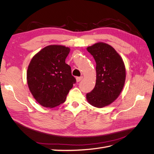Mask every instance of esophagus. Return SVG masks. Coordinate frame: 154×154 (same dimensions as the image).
Segmentation results:
<instances>
[{
	"label": "esophagus",
	"mask_w": 154,
	"mask_h": 154,
	"mask_svg": "<svg viewBox=\"0 0 154 154\" xmlns=\"http://www.w3.org/2000/svg\"><path fill=\"white\" fill-rule=\"evenodd\" d=\"M82 79H83V76L77 77L76 78V81H77V82H80L82 80Z\"/></svg>",
	"instance_id": "esophagus-1"
}]
</instances>
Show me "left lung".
<instances>
[{"label":"left lung","instance_id":"obj_1","mask_svg":"<svg viewBox=\"0 0 154 154\" xmlns=\"http://www.w3.org/2000/svg\"><path fill=\"white\" fill-rule=\"evenodd\" d=\"M96 63V81L93 90L87 94L88 103L97 108L110 105L118 98L125 82L123 59L110 45L99 42L87 48Z\"/></svg>","mask_w":154,"mask_h":154}]
</instances>
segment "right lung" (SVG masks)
<instances>
[{
	"mask_svg": "<svg viewBox=\"0 0 154 154\" xmlns=\"http://www.w3.org/2000/svg\"><path fill=\"white\" fill-rule=\"evenodd\" d=\"M69 52V48L51 45L31 59L27 71V85L42 106L53 108L63 103L76 82L71 67L66 63Z\"/></svg>",
	"mask_w": 154,
	"mask_h": 154,
	"instance_id": "1",
	"label": "right lung"
}]
</instances>
